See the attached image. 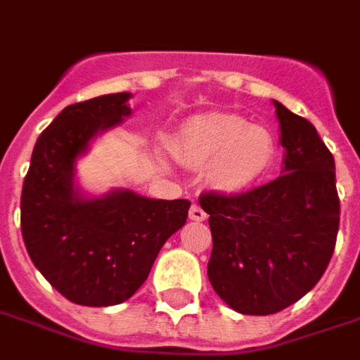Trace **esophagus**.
Masks as SVG:
<instances>
[{"instance_id": "obj_1", "label": "esophagus", "mask_w": 360, "mask_h": 360, "mask_svg": "<svg viewBox=\"0 0 360 360\" xmlns=\"http://www.w3.org/2000/svg\"><path fill=\"white\" fill-rule=\"evenodd\" d=\"M190 218L195 221H202V220H207V212H205L199 205H191Z\"/></svg>"}]
</instances>
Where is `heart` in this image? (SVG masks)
<instances>
[{
  "instance_id": "obj_1",
  "label": "heart",
  "mask_w": 360,
  "mask_h": 360,
  "mask_svg": "<svg viewBox=\"0 0 360 360\" xmlns=\"http://www.w3.org/2000/svg\"><path fill=\"white\" fill-rule=\"evenodd\" d=\"M180 158L193 165L212 163L221 188L245 190L266 176L277 158V144L266 127L252 125L237 113H205L180 131Z\"/></svg>"
}]
</instances>
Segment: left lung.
Segmentation results:
<instances>
[{
    "label": "left lung",
    "mask_w": 360,
    "mask_h": 360,
    "mask_svg": "<svg viewBox=\"0 0 360 360\" xmlns=\"http://www.w3.org/2000/svg\"><path fill=\"white\" fill-rule=\"evenodd\" d=\"M281 176L241 195L202 193L212 233L209 281L243 315L279 313L317 285L340 228L334 158L317 129L273 100Z\"/></svg>",
    "instance_id": "1"
}]
</instances>
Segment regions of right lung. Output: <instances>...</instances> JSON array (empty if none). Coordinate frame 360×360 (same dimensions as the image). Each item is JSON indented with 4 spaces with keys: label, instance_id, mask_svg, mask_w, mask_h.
Masks as SVG:
<instances>
[{
    "label": "right lung",
    "instance_id": "right-lung-1",
    "mask_svg": "<svg viewBox=\"0 0 360 360\" xmlns=\"http://www.w3.org/2000/svg\"><path fill=\"white\" fill-rule=\"evenodd\" d=\"M131 96L104 94L64 108L37 139L24 178L20 228L30 258L64 298L89 307L131 298L191 205L121 188L85 195L75 182L91 142L132 113Z\"/></svg>",
    "mask_w": 360,
    "mask_h": 360
}]
</instances>
